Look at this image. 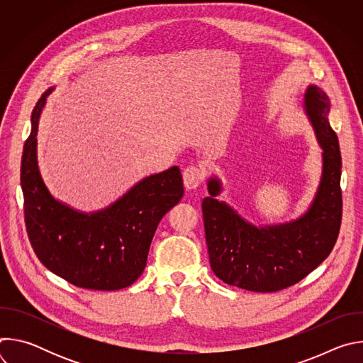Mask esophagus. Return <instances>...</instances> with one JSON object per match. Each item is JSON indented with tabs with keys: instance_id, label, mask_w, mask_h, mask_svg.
<instances>
[{
	"instance_id": "obj_1",
	"label": "esophagus",
	"mask_w": 363,
	"mask_h": 363,
	"mask_svg": "<svg viewBox=\"0 0 363 363\" xmlns=\"http://www.w3.org/2000/svg\"><path fill=\"white\" fill-rule=\"evenodd\" d=\"M182 177H184L185 188L186 189H195L201 184L202 178H203V171L199 167H195V165L194 167H188V168H185Z\"/></svg>"
}]
</instances>
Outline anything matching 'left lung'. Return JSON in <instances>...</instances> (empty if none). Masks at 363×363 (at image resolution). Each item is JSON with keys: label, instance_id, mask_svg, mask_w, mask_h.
Here are the masks:
<instances>
[{"label": "left lung", "instance_id": "1", "mask_svg": "<svg viewBox=\"0 0 363 363\" xmlns=\"http://www.w3.org/2000/svg\"><path fill=\"white\" fill-rule=\"evenodd\" d=\"M303 111L322 147V175L308 208L297 218L254 225L230 203L220 201L223 182L206 181L202 199L205 240L214 274L227 284L250 291H279L304 279L330 254L340 228L342 158L329 123L330 100L316 84L303 94Z\"/></svg>", "mask_w": 363, "mask_h": 363}]
</instances>
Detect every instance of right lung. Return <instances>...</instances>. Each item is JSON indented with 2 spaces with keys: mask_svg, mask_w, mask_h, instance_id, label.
<instances>
[{
  "mask_svg": "<svg viewBox=\"0 0 363 363\" xmlns=\"http://www.w3.org/2000/svg\"><path fill=\"white\" fill-rule=\"evenodd\" d=\"M53 90L37 101L23 149L21 188L30 242L44 267L77 287L125 289L142 274L158 224L184 195L181 171L172 167L145 177L97 211H80L55 198L37 160L38 122Z\"/></svg>",
  "mask_w": 363,
  "mask_h": 363,
  "instance_id": "obj_1",
  "label": "right lung"
}]
</instances>
